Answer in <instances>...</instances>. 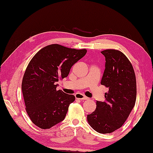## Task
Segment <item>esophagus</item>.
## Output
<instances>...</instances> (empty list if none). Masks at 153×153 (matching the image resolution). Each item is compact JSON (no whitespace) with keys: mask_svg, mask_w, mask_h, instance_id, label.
I'll list each match as a JSON object with an SVG mask.
<instances>
[{"mask_svg":"<svg viewBox=\"0 0 153 153\" xmlns=\"http://www.w3.org/2000/svg\"><path fill=\"white\" fill-rule=\"evenodd\" d=\"M75 97L77 99H79L81 100H88V98L87 97H85V95L82 94H80V93H77Z\"/></svg>","mask_w":153,"mask_h":153,"instance_id":"esophagus-1","label":"esophagus"}]
</instances>
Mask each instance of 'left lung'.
Listing matches in <instances>:
<instances>
[{
  "label": "left lung",
  "mask_w": 153,
  "mask_h": 153,
  "mask_svg": "<svg viewBox=\"0 0 153 153\" xmlns=\"http://www.w3.org/2000/svg\"><path fill=\"white\" fill-rule=\"evenodd\" d=\"M105 58L101 85L109 88L104 102L97 101V108L87 115L90 126L100 134H109L121 127L136 100V79L132 64L116 49L101 51Z\"/></svg>",
  "instance_id": "obj_1"
}]
</instances>
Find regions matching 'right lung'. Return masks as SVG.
<instances>
[{"mask_svg": "<svg viewBox=\"0 0 153 153\" xmlns=\"http://www.w3.org/2000/svg\"><path fill=\"white\" fill-rule=\"evenodd\" d=\"M86 53L85 49L51 44L41 49L31 59L21 88L26 111L35 125L49 129L65 119L76 98L56 91V82L68 76L72 66Z\"/></svg>", "mask_w": 153, "mask_h": 153, "instance_id": "obj_1", "label": "right lung"}]
</instances>
